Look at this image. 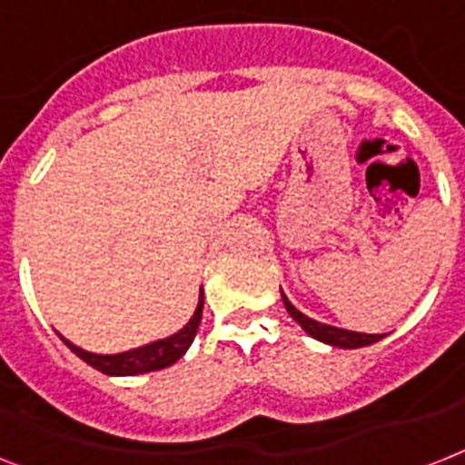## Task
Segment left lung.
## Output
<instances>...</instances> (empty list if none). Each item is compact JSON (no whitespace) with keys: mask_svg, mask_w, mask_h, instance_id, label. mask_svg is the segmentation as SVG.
I'll use <instances>...</instances> for the list:
<instances>
[{"mask_svg":"<svg viewBox=\"0 0 465 465\" xmlns=\"http://www.w3.org/2000/svg\"><path fill=\"white\" fill-rule=\"evenodd\" d=\"M282 301H284L286 312L303 327L305 334H311L312 339H318V341L322 343H330V346H337V349H363V346H370V343L384 339V334H363V331L341 330V327H334V324H324L318 322V320L308 318V315H303V312L298 311L296 305L286 298L284 292H282Z\"/></svg>","mask_w":465,"mask_h":465,"instance_id":"obj_1","label":"left lung"}]
</instances>
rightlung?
Segmentation results:
<instances>
[{"mask_svg": "<svg viewBox=\"0 0 465 465\" xmlns=\"http://www.w3.org/2000/svg\"><path fill=\"white\" fill-rule=\"evenodd\" d=\"M203 289H200L198 305H195V312L191 315L183 327L179 331H173L169 337L157 339V341H150L145 346H138V349L122 351V353H93V351H85L81 346H75L74 341H69L66 337H62L59 331V339H62L75 356L83 358L85 363L93 365L95 370L104 372V375L112 377H128V375H143V372H153V370L169 368L179 361L183 353L188 351V346L193 343L195 334H198L200 318H203Z\"/></svg>", "mask_w": 465, "mask_h": 465, "instance_id": "right-lung-1", "label": "right lung"}]
</instances>
